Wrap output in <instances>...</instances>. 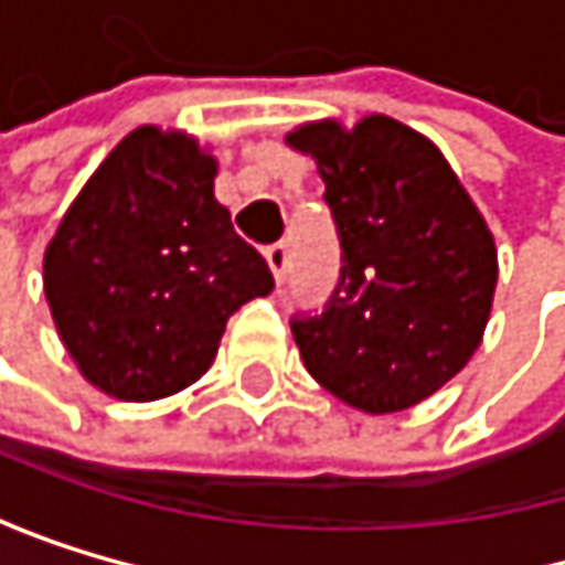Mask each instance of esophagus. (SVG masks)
Returning a JSON list of instances; mask_svg holds the SVG:
<instances>
[{
	"instance_id": "esophagus-1",
	"label": "esophagus",
	"mask_w": 565,
	"mask_h": 565,
	"mask_svg": "<svg viewBox=\"0 0 565 565\" xmlns=\"http://www.w3.org/2000/svg\"><path fill=\"white\" fill-rule=\"evenodd\" d=\"M267 264H270V270H274V280H277V285H285L288 274H291V250H288V244H274V247H267Z\"/></svg>"
}]
</instances>
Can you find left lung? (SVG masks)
Segmentation results:
<instances>
[{
	"label": "left lung",
	"instance_id": "left-lung-1",
	"mask_svg": "<svg viewBox=\"0 0 565 565\" xmlns=\"http://www.w3.org/2000/svg\"><path fill=\"white\" fill-rule=\"evenodd\" d=\"M318 162L342 270L321 315H295L308 373L365 414L406 409L468 365L491 315L494 241L440 148L386 115L352 131L301 125Z\"/></svg>",
	"mask_w": 565,
	"mask_h": 565
}]
</instances>
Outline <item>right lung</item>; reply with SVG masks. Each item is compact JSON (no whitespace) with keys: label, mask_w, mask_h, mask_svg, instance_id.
<instances>
[{"label":"right lung","mask_w":565,"mask_h":565,"mask_svg":"<svg viewBox=\"0 0 565 565\" xmlns=\"http://www.w3.org/2000/svg\"><path fill=\"white\" fill-rule=\"evenodd\" d=\"M196 138L135 128L87 179L43 257L56 332L87 383L145 403L196 383L226 318L274 288L213 196Z\"/></svg>","instance_id":"right-lung-1"}]
</instances>
